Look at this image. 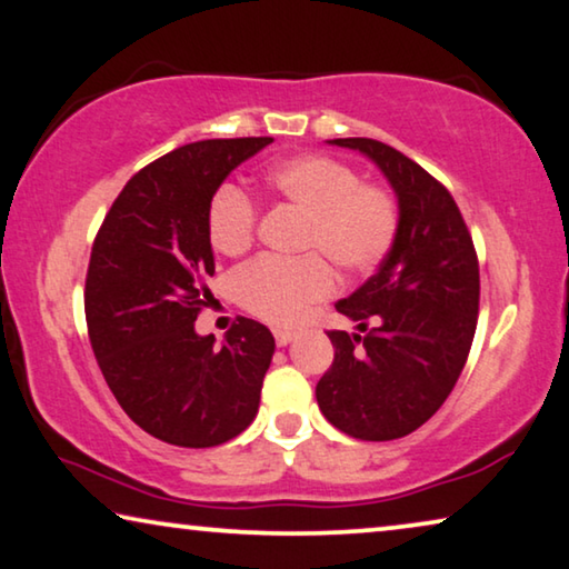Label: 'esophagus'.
Listing matches in <instances>:
<instances>
[{"label":"esophagus","mask_w":569,"mask_h":569,"mask_svg":"<svg viewBox=\"0 0 569 569\" xmlns=\"http://www.w3.org/2000/svg\"><path fill=\"white\" fill-rule=\"evenodd\" d=\"M292 339H295V333L292 331H274V341H277V346H287V343H292Z\"/></svg>","instance_id":"1"}]
</instances>
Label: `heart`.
Returning <instances> with one entry per match:
<instances>
[{"label": "heart", "instance_id": "heart-1", "mask_svg": "<svg viewBox=\"0 0 569 569\" xmlns=\"http://www.w3.org/2000/svg\"><path fill=\"white\" fill-rule=\"evenodd\" d=\"M264 189L305 212L302 251H318L341 271L359 274L382 261L398 230V204L377 184H365L346 163L320 153H300L271 163ZM257 208L233 184L220 187L208 208V238L223 257L251 246ZM233 298L269 323H295L305 308L333 290V271L316 253L282 261L257 259L230 279Z\"/></svg>", "mask_w": 569, "mask_h": 569}]
</instances>
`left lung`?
<instances>
[{"mask_svg": "<svg viewBox=\"0 0 569 569\" xmlns=\"http://www.w3.org/2000/svg\"><path fill=\"white\" fill-rule=\"evenodd\" d=\"M331 146L367 156L398 197V230L375 277L336 302L357 333L331 331L320 413L361 441L413 433L462 375L477 328L480 267L455 197L426 169L372 138Z\"/></svg>", "mask_w": 569, "mask_h": 569, "instance_id": "left-lung-1", "label": "left lung"}]
</instances>
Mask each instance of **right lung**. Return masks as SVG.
<instances>
[{"label": "right lung", "instance_id": "obj_1", "mask_svg": "<svg viewBox=\"0 0 569 569\" xmlns=\"http://www.w3.org/2000/svg\"><path fill=\"white\" fill-rule=\"evenodd\" d=\"M271 141L216 138L161 156L122 187L94 238L84 310L97 365L120 408L174 447H218L259 413L274 336L241 318L218 346L194 320L212 300V194Z\"/></svg>", "mask_w": 569, "mask_h": 569}]
</instances>
